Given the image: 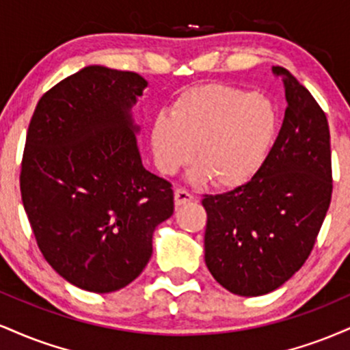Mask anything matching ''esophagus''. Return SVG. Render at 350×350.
Wrapping results in <instances>:
<instances>
[{
  "label": "esophagus",
  "instance_id": "esophagus-1",
  "mask_svg": "<svg viewBox=\"0 0 350 350\" xmlns=\"http://www.w3.org/2000/svg\"><path fill=\"white\" fill-rule=\"evenodd\" d=\"M192 199H194V198H192V194H189V192L184 191V189H176V191H174L176 206H183V204L191 202Z\"/></svg>",
  "mask_w": 350,
  "mask_h": 350
}]
</instances>
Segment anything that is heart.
Instances as JSON below:
<instances>
[{
    "mask_svg": "<svg viewBox=\"0 0 350 350\" xmlns=\"http://www.w3.org/2000/svg\"><path fill=\"white\" fill-rule=\"evenodd\" d=\"M278 131V110L270 98L243 88L208 83L180 94L171 113L151 123L156 167L176 174L194 159L192 183L239 187L248 183L270 154Z\"/></svg>",
    "mask_w": 350,
    "mask_h": 350,
    "instance_id": "b5f03b06",
    "label": "heart"
}]
</instances>
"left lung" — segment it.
Wrapping results in <instances>:
<instances>
[{
    "label": "left lung",
    "mask_w": 350,
    "mask_h": 350,
    "mask_svg": "<svg viewBox=\"0 0 350 350\" xmlns=\"http://www.w3.org/2000/svg\"><path fill=\"white\" fill-rule=\"evenodd\" d=\"M286 98L267 161L232 191L206 196V265L239 296L275 291L303 267L331 204V135L324 111L293 75L273 67Z\"/></svg>",
    "instance_id": "obj_1"
}]
</instances>
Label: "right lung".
<instances>
[{"label":"right lung","instance_id":"1","mask_svg":"<svg viewBox=\"0 0 350 350\" xmlns=\"http://www.w3.org/2000/svg\"><path fill=\"white\" fill-rule=\"evenodd\" d=\"M148 82L88 66L42 95L21 164V198L44 258L74 286L111 293L152 253L174 212L171 184L142 163L131 108Z\"/></svg>","mask_w":350,"mask_h":350}]
</instances>
